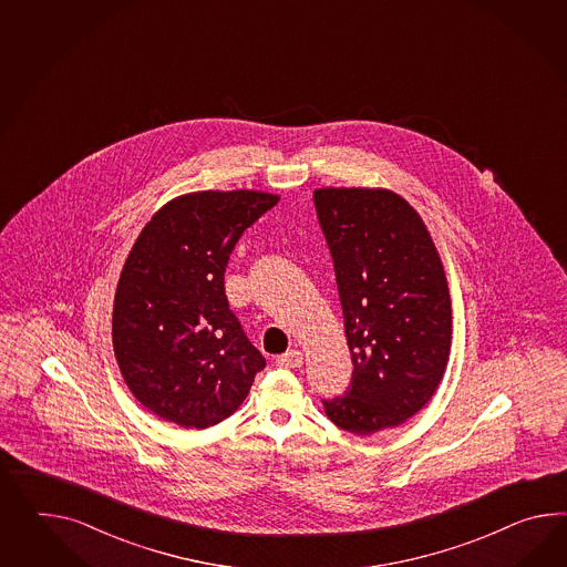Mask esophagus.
Listing matches in <instances>:
<instances>
[{"mask_svg": "<svg viewBox=\"0 0 567 567\" xmlns=\"http://www.w3.org/2000/svg\"><path fill=\"white\" fill-rule=\"evenodd\" d=\"M280 367H289V369H297L303 364V352L301 350H289L285 354H280L277 359Z\"/></svg>", "mask_w": 567, "mask_h": 567, "instance_id": "esophagus-1", "label": "esophagus"}]
</instances>
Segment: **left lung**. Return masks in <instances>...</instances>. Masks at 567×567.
Listing matches in <instances>:
<instances>
[{"label": "left lung", "mask_w": 567, "mask_h": 567, "mask_svg": "<svg viewBox=\"0 0 567 567\" xmlns=\"http://www.w3.org/2000/svg\"><path fill=\"white\" fill-rule=\"evenodd\" d=\"M352 381L323 400L338 429L371 436L417 414L439 389L453 311L441 256L422 217L385 188H319Z\"/></svg>", "instance_id": "obj_1"}]
</instances>
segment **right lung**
<instances>
[{
    "instance_id": "add662e5",
    "label": "right lung",
    "mask_w": 567,
    "mask_h": 567,
    "mask_svg": "<svg viewBox=\"0 0 567 567\" xmlns=\"http://www.w3.org/2000/svg\"><path fill=\"white\" fill-rule=\"evenodd\" d=\"M278 203L258 190L169 200L128 251L112 346L131 393L166 422L203 430L234 414L266 367L225 295V268L249 225Z\"/></svg>"
}]
</instances>
